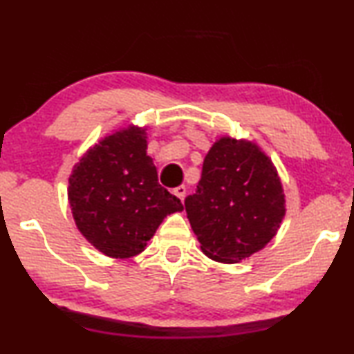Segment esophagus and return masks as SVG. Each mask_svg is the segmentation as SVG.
Here are the masks:
<instances>
[{
  "mask_svg": "<svg viewBox=\"0 0 354 354\" xmlns=\"http://www.w3.org/2000/svg\"><path fill=\"white\" fill-rule=\"evenodd\" d=\"M174 195H176V196H178V198H180V200H182V201H183V200H185V195H187V188H185V185H180V187L174 188Z\"/></svg>",
  "mask_w": 354,
  "mask_h": 354,
  "instance_id": "34e87169",
  "label": "esophagus"
}]
</instances>
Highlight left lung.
<instances>
[{
	"label": "left lung",
	"mask_w": 354,
	"mask_h": 354,
	"mask_svg": "<svg viewBox=\"0 0 354 354\" xmlns=\"http://www.w3.org/2000/svg\"><path fill=\"white\" fill-rule=\"evenodd\" d=\"M185 211L203 253L235 264L274 239L287 209L272 159L253 140L224 135L207 151Z\"/></svg>",
	"instance_id": "8db88e82"
}]
</instances>
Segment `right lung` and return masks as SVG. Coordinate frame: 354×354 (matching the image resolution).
I'll use <instances>...</instances> for the list:
<instances>
[{
  "mask_svg": "<svg viewBox=\"0 0 354 354\" xmlns=\"http://www.w3.org/2000/svg\"><path fill=\"white\" fill-rule=\"evenodd\" d=\"M147 138V127L130 124L101 138L72 167L67 200L77 229L109 258L140 254L164 217L183 211L158 183Z\"/></svg>",
  "mask_w": 354,
  "mask_h": 354,
  "instance_id": "add662e5",
  "label": "right lung"
}]
</instances>
